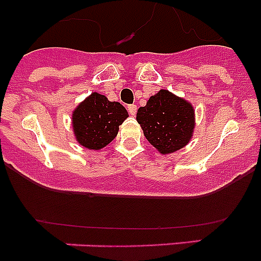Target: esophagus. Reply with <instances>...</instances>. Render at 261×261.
Instances as JSON below:
<instances>
[{"label":"esophagus","instance_id":"34e87169","mask_svg":"<svg viewBox=\"0 0 261 261\" xmlns=\"http://www.w3.org/2000/svg\"><path fill=\"white\" fill-rule=\"evenodd\" d=\"M128 111H129V114L132 115V116H135L136 111H137V106H136V105H129L128 106Z\"/></svg>","mask_w":261,"mask_h":261}]
</instances>
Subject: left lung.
<instances>
[{
    "label": "left lung",
    "mask_w": 261,
    "mask_h": 261,
    "mask_svg": "<svg viewBox=\"0 0 261 261\" xmlns=\"http://www.w3.org/2000/svg\"><path fill=\"white\" fill-rule=\"evenodd\" d=\"M146 140L161 154H172L188 145L195 130V108L168 90H159L136 115Z\"/></svg>",
    "instance_id": "obj_1"
}]
</instances>
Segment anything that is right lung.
<instances>
[{"mask_svg": "<svg viewBox=\"0 0 261 261\" xmlns=\"http://www.w3.org/2000/svg\"><path fill=\"white\" fill-rule=\"evenodd\" d=\"M125 107L93 93L73 110L71 126L78 144L89 150H100L117 136L119 125L128 117Z\"/></svg>", "mask_w": 261, "mask_h": 261, "instance_id": "add662e5", "label": "right lung"}]
</instances>
